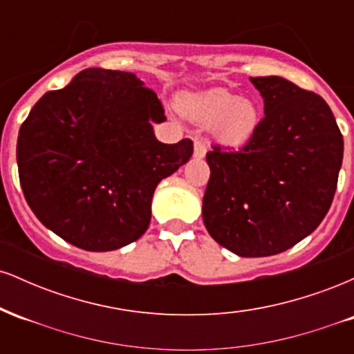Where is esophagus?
<instances>
[{
    "instance_id": "obj_1",
    "label": "esophagus",
    "mask_w": 354,
    "mask_h": 354,
    "mask_svg": "<svg viewBox=\"0 0 354 354\" xmlns=\"http://www.w3.org/2000/svg\"><path fill=\"white\" fill-rule=\"evenodd\" d=\"M206 154V143L205 141H194V153H193V156L196 158V160H201L203 156H205Z\"/></svg>"
}]
</instances>
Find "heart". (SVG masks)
<instances>
[{"instance_id":"obj_1","label":"heart","mask_w":354,"mask_h":354,"mask_svg":"<svg viewBox=\"0 0 354 354\" xmlns=\"http://www.w3.org/2000/svg\"><path fill=\"white\" fill-rule=\"evenodd\" d=\"M180 108L196 123L213 126L214 136L228 146L246 143L259 124L258 108L226 89L186 96L180 101Z\"/></svg>"}]
</instances>
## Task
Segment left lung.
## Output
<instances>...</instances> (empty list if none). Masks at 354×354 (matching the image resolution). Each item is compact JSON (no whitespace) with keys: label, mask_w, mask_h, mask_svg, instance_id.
Segmentation results:
<instances>
[{"label":"left lung","mask_w":354,"mask_h":354,"mask_svg":"<svg viewBox=\"0 0 354 354\" xmlns=\"http://www.w3.org/2000/svg\"><path fill=\"white\" fill-rule=\"evenodd\" d=\"M265 118L238 151L213 146L203 221L214 241L245 258L290 250L330 209L341 163V135L319 95L279 76L250 78Z\"/></svg>","instance_id":"obj_1"}]
</instances>
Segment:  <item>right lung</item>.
<instances>
[{
    "label": "right lung",
    "mask_w": 354,
    "mask_h": 354,
    "mask_svg": "<svg viewBox=\"0 0 354 354\" xmlns=\"http://www.w3.org/2000/svg\"><path fill=\"white\" fill-rule=\"evenodd\" d=\"M165 109L126 71L88 68L48 91L19 128V183L36 218L86 251L136 241L151 221L158 183L193 154V141L165 145L153 123Z\"/></svg>",
    "instance_id": "add662e5"
}]
</instances>
